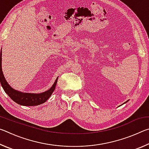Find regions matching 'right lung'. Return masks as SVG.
Segmentation results:
<instances>
[{
  "label": "right lung",
  "mask_w": 149,
  "mask_h": 149,
  "mask_svg": "<svg viewBox=\"0 0 149 149\" xmlns=\"http://www.w3.org/2000/svg\"><path fill=\"white\" fill-rule=\"evenodd\" d=\"M58 78L55 81L52 87L47 91L39 93V94H33V93H25L17 91L10 86L5 79L2 70V52L0 56V82L5 93L8 95L10 99L17 104L23 106H36L42 104L49 99L54 92L56 87Z\"/></svg>",
  "instance_id": "right-lung-1"
}]
</instances>
